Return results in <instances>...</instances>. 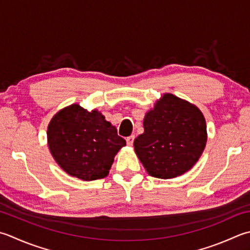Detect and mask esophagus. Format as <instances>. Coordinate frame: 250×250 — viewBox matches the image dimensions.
Instances as JSON below:
<instances>
[{
  "mask_svg": "<svg viewBox=\"0 0 250 250\" xmlns=\"http://www.w3.org/2000/svg\"><path fill=\"white\" fill-rule=\"evenodd\" d=\"M134 139H135V136H134V135H130V136H128V138H126V144L131 146L132 144H133Z\"/></svg>",
  "mask_w": 250,
  "mask_h": 250,
  "instance_id": "34e87169",
  "label": "esophagus"
}]
</instances>
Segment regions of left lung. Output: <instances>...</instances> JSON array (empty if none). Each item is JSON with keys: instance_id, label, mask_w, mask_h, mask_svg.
I'll use <instances>...</instances> for the list:
<instances>
[{"instance_id": "left-lung-1", "label": "left lung", "mask_w": 250, "mask_h": 250, "mask_svg": "<svg viewBox=\"0 0 250 250\" xmlns=\"http://www.w3.org/2000/svg\"><path fill=\"white\" fill-rule=\"evenodd\" d=\"M134 150L151 177L171 179L187 172L202 156L207 126L197 107L165 94L144 118Z\"/></svg>"}]
</instances>
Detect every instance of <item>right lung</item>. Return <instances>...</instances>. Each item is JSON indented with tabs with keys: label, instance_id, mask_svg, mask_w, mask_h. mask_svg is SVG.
Listing matches in <instances>:
<instances>
[{
	"label": "right lung",
	"instance_id": "right-lung-1",
	"mask_svg": "<svg viewBox=\"0 0 250 250\" xmlns=\"http://www.w3.org/2000/svg\"><path fill=\"white\" fill-rule=\"evenodd\" d=\"M47 142L56 163L68 174L84 181L105 178L125 140L97 110L78 104L62 109L47 128Z\"/></svg>",
	"mask_w": 250,
	"mask_h": 250
}]
</instances>
